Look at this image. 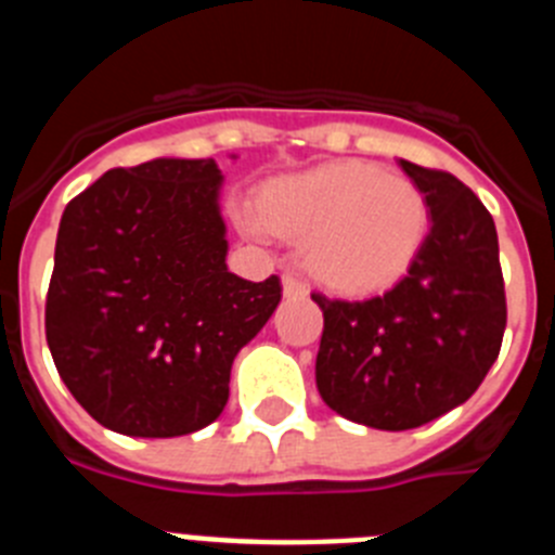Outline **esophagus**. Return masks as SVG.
Here are the masks:
<instances>
[{
	"label": "esophagus",
	"instance_id": "34e87169",
	"mask_svg": "<svg viewBox=\"0 0 555 555\" xmlns=\"http://www.w3.org/2000/svg\"><path fill=\"white\" fill-rule=\"evenodd\" d=\"M283 292L286 297H306L308 286L297 272H283Z\"/></svg>",
	"mask_w": 555,
	"mask_h": 555
}]
</instances>
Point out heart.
<instances>
[{
	"label": "heart",
	"instance_id": "b5f03b06",
	"mask_svg": "<svg viewBox=\"0 0 555 555\" xmlns=\"http://www.w3.org/2000/svg\"><path fill=\"white\" fill-rule=\"evenodd\" d=\"M261 217L274 233L306 238L308 269L338 292H377L400 281L430 233L425 191L366 160L269 180ZM249 228L263 224L249 219Z\"/></svg>",
	"mask_w": 555,
	"mask_h": 555
}]
</instances>
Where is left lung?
Here are the masks:
<instances>
[{
    "mask_svg": "<svg viewBox=\"0 0 555 555\" xmlns=\"http://www.w3.org/2000/svg\"><path fill=\"white\" fill-rule=\"evenodd\" d=\"M430 203V233L403 281L370 300H331L317 389L336 414L377 430H411L467 403L506 331L498 230L450 171L400 160Z\"/></svg>",
    "mask_w": 555,
    "mask_h": 555,
    "instance_id": "obj_1",
    "label": "left lung"
}]
</instances>
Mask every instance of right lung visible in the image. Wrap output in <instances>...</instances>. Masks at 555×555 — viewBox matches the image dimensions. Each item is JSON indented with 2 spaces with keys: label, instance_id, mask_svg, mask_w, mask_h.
Listing matches in <instances>:
<instances>
[{
  "label": "right lung",
  "instance_id": "add662e5",
  "mask_svg": "<svg viewBox=\"0 0 555 555\" xmlns=\"http://www.w3.org/2000/svg\"><path fill=\"white\" fill-rule=\"evenodd\" d=\"M222 171L158 158L105 171L66 205L47 292V345L96 423L169 439L222 414L235 352L281 302V278L228 272Z\"/></svg>",
  "mask_w": 555,
  "mask_h": 555
}]
</instances>
